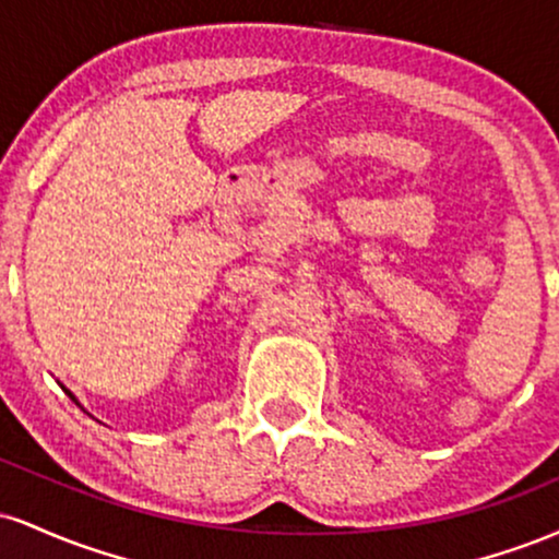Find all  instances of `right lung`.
<instances>
[{
    "label": "right lung",
    "mask_w": 559,
    "mask_h": 559,
    "mask_svg": "<svg viewBox=\"0 0 559 559\" xmlns=\"http://www.w3.org/2000/svg\"><path fill=\"white\" fill-rule=\"evenodd\" d=\"M70 396H73V394H70Z\"/></svg>",
    "instance_id": "1"
}]
</instances>
